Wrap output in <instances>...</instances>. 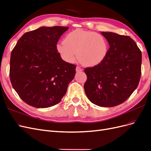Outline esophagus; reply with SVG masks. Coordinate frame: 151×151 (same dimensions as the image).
Listing matches in <instances>:
<instances>
[{"mask_svg": "<svg viewBox=\"0 0 151 151\" xmlns=\"http://www.w3.org/2000/svg\"><path fill=\"white\" fill-rule=\"evenodd\" d=\"M76 70V72H81V71H83V69H82V68H80L79 67H77Z\"/></svg>", "mask_w": 151, "mask_h": 151, "instance_id": "obj_1", "label": "esophagus"}]
</instances>
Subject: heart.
Instances as JSON below:
<instances>
[{"instance_id":"b5f03b06","label":"heart","mask_w":151,"mask_h":151,"mask_svg":"<svg viewBox=\"0 0 151 151\" xmlns=\"http://www.w3.org/2000/svg\"><path fill=\"white\" fill-rule=\"evenodd\" d=\"M58 52L65 62L73 63L77 58L86 67L99 65L108 52V42L104 36L91 31L77 29L68 33L64 42L57 45Z\"/></svg>"}]
</instances>
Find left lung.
<instances>
[{
	"instance_id": "8db88e82",
	"label": "left lung",
	"mask_w": 151,
	"mask_h": 151,
	"mask_svg": "<svg viewBox=\"0 0 151 151\" xmlns=\"http://www.w3.org/2000/svg\"><path fill=\"white\" fill-rule=\"evenodd\" d=\"M109 45L99 65L86 68L84 91L89 101L101 107L123 103L137 88L141 76L142 53L129 36L101 32Z\"/></svg>"
}]
</instances>
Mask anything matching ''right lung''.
Wrapping results in <instances>:
<instances>
[{"label":"right lung","mask_w":151,"mask_h":151,"mask_svg":"<svg viewBox=\"0 0 151 151\" xmlns=\"http://www.w3.org/2000/svg\"><path fill=\"white\" fill-rule=\"evenodd\" d=\"M68 27L42 26L27 32L11 54L10 79L13 88L26 103L48 108L60 102L76 66L63 60L57 43Z\"/></svg>","instance_id":"add662e5"}]
</instances>
